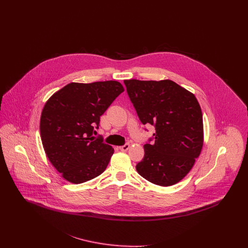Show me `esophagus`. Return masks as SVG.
<instances>
[{"label":"esophagus","instance_id":"34e87169","mask_svg":"<svg viewBox=\"0 0 248 248\" xmlns=\"http://www.w3.org/2000/svg\"><path fill=\"white\" fill-rule=\"evenodd\" d=\"M130 148V145L127 143V144H124V145H123V146H121V147H119V149L122 151V152H126L128 149Z\"/></svg>","mask_w":248,"mask_h":248}]
</instances>
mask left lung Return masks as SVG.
<instances>
[{
    "label": "left lung",
    "instance_id": "obj_1",
    "mask_svg": "<svg viewBox=\"0 0 248 248\" xmlns=\"http://www.w3.org/2000/svg\"><path fill=\"white\" fill-rule=\"evenodd\" d=\"M126 91L143 124L155 127V142L144 145L136 168L148 181L171 186L185 177L203 143L202 114L195 95L171 80H124Z\"/></svg>",
    "mask_w": 248,
    "mask_h": 248
}]
</instances>
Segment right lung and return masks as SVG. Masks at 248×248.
<instances>
[{
    "label": "right lung",
    "mask_w": 248,
    "mask_h": 248,
    "mask_svg": "<svg viewBox=\"0 0 248 248\" xmlns=\"http://www.w3.org/2000/svg\"><path fill=\"white\" fill-rule=\"evenodd\" d=\"M123 92L116 81L71 83L48 99L41 115V139L49 161L66 180L80 184L105 171L114 150L93 134Z\"/></svg>",
    "instance_id": "right-lung-1"
}]
</instances>
